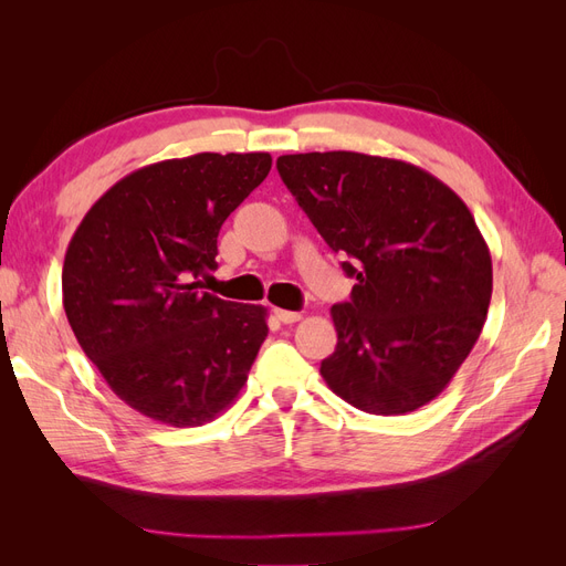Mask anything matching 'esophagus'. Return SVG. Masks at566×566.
<instances>
[{
	"label": "esophagus",
	"mask_w": 566,
	"mask_h": 566,
	"mask_svg": "<svg viewBox=\"0 0 566 566\" xmlns=\"http://www.w3.org/2000/svg\"><path fill=\"white\" fill-rule=\"evenodd\" d=\"M273 314H276V318L281 321V323H297L300 318H302V314L300 312H287V310H276V312H273Z\"/></svg>",
	"instance_id": "esophagus-1"
}]
</instances>
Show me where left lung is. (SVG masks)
I'll return each instance as SVG.
<instances>
[{"instance_id":"1","label":"left lung","mask_w":566,"mask_h":566,"mask_svg":"<svg viewBox=\"0 0 566 566\" xmlns=\"http://www.w3.org/2000/svg\"><path fill=\"white\" fill-rule=\"evenodd\" d=\"M279 175L356 279L331 310L328 387L373 416H403L451 382L484 328L491 254L474 217L424 169L352 150L297 153Z\"/></svg>"}]
</instances>
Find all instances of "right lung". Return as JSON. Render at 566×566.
Masks as SVG:
<instances>
[{"label": "right lung", "instance_id": "obj_1", "mask_svg": "<svg viewBox=\"0 0 566 566\" xmlns=\"http://www.w3.org/2000/svg\"><path fill=\"white\" fill-rule=\"evenodd\" d=\"M269 153H198L119 179L84 214L63 262V310L82 352L142 416L196 427L229 408L269 333L266 310L200 290L227 217Z\"/></svg>", "mask_w": 566, "mask_h": 566}]
</instances>
